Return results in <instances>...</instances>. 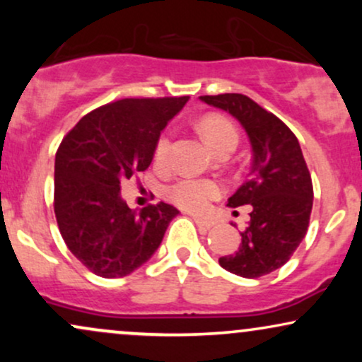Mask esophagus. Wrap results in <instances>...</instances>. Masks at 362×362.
<instances>
[{"mask_svg":"<svg viewBox=\"0 0 362 362\" xmlns=\"http://www.w3.org/2000/svg\"><path fill=\"white\" fill-rule=\"evenodd\" d=\"M194 221H195V224H197V226H202V228H207V230H209V228H213L214 226V219H209V218H201V216H194Z\"/></svg>","mask_w":362,"mask_h":362,"instance_id":"1","label":"esophagus"}]
</instances>
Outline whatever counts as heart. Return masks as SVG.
I'll return each instance as SVG.
<instances>
[{"instance_id": "1", "label": "heart", "mask_w": 362, "mask_h": 362, "mask_svg": "<svg viewBox=\"0 0 362 362\" xmlns=\"http://www.w3.org/2000/svg\"><path fill=\"white\" fill-rule=\"evenodd\" d=\"M202 138L214 149L216 153L224 148L236 146L238 132L233 124L221 115H206L199 124ZM172 156V139L168 134H163L158 139L155 146V161L160 167H167ZM221 195V185L214 180H202V178H180L167 189V197L173 204L190 213H202L211 204V201Z\"/></svg>"}]
</instances>
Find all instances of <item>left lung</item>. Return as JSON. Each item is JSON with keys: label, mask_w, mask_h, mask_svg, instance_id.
<instances>
[{"label": "left lung", "mask_w": 362, "mask_h": 362, "mask_svg": "<svg viewBox=\"0 0 362 362\" xmlns=\"http://www.w3.org/2000/svg\"><path fill=\"white\" fill-rule=\"evenodd\" d=\"M201 100L242 124L252 146L247 182L228 206H252L242 243L219 259L228 272L247 279L271 274L291 259L308 231L313 185L293 131L276 115L242 93L204 95Z\"/></svg>", "instance_id": "obj_1"}]
</instances>
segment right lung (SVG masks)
Returning <instances> with one entry per match:
<instances>
[{"label":"right lung","instance_id":"obj_1","mask_svg":"<svg viewBox=\"0 0 362 362\" xmlns=\"http://www.w3.org/2000/svg\"><path fill=\"white\" fill-rule=\"evenodd\" d=\"M189 97L124 98L86 114L62 139L54 163V213L68 248L88 271L124 277L151 259L173 206L132 211L120 182L144 172L161 131Z\"/></svg>","mask_w":362,"mask_h":362}]
</instances>
